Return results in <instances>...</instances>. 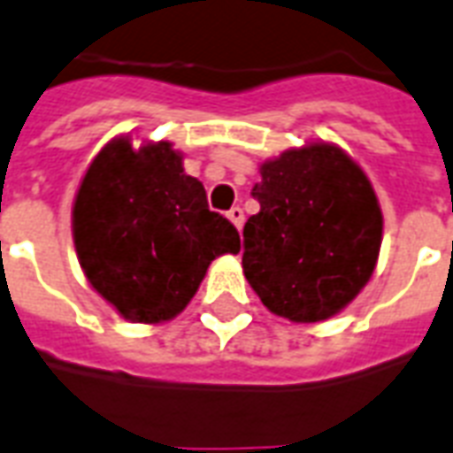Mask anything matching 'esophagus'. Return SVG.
Listing matches in <instances>:
<instances>
[{
	"mask_svg": "<svg viewBox=\"0 0 453 453\" xmlns=\"http://www.w3.org/2000/svg\"><path fill=\"white\" fill-rule=\"evenodd\" d=\"M227 218H230V223L237 227V230H242V223H244V211L240 206H233V209L227 211Z\"/></svg>",
	"mask_w": 453,
	"mask_h": 453,
	"instance_id": "obj_1",
	"label": "esophagus"
}]
</instances>
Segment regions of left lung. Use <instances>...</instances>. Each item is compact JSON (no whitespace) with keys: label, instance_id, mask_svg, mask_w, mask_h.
<instances>
[{"label":"left lung","instance_id":"obj_1","mask_svg":"<svg viewBox=\"0 0 453 453\" xmlns=\"http://www.w3.org/2000/svg\"><path fill=\"white\" fill-rule=\"evenodd\" d=\"M244 223V278L273 314L324 321L355 300L377 266L380 201L370 180L334 143H307L264 160Z\"/></svg>","mask_w":453,"mask_h":453}]
</instances>
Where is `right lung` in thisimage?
Segmentation results:
<instances>
[{
	"label": "right lung",
	"mask_w": 453,
	"mask_h": 453,
	"mask_svg": "<svg viewBox=\"0 0 453 453\" xmlns=\"http://www.w3.org/2000/svg\"><path fill=\"white\" fill-rule=\"evenodd\" d=\"M83 273L124 319L160 324L189 304L211 261L240 252L235 226L209 209L170 142L122 136L93 158L72 211Z\"/></svg>",
	"instance_id": "obj_1"
}]
</instances>
